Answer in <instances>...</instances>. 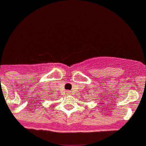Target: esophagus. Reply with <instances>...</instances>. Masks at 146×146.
Instances as JSON below:
<instances>
[{"instance_id":"1","label":"esophagus","mask_w":146,"mask_h":146,"mask_svg":"<svg viewBox=\"0 0 146 146\" xmlns=\"http://www.w3.org/2000/svg\"><path fill=\"white\" fill-rule=\"evenodd\" d=\"M67 94H70V91H66Z\"/></svg>"}]
</instances>
